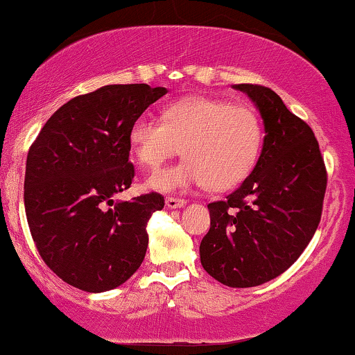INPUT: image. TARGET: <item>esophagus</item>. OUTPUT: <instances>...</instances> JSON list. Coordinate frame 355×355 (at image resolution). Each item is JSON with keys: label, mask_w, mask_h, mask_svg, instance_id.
Masks as SVG:
<instances>
[{"label": "esophagus", "mask_w": 355, "mask_h": 355, "mask_svg": "<svg viewBox=\"0 0 355 355\" xmlns=\"http://www.w3.org/2000/svg\"><path fill=\"white\" fill-rule=\"evenodd\" d=\"M165 203H167V208H170V209H177V208H183V206L187 205V200H183V198H175V196H168V198L165 200Z\"/></svg>", "instance_id": "1"}]
</instances>
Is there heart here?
Segmentation results:
<instances>
[{
    "label": "heart",
    "mask_w": 355,
    "mask_h": 355,
    "mask_svg": "<svg viewBox=\"0 0 355 355\" xmlns=\"http://www.w3.org/2000/svg\"><path fill=\"white\" fill-rule=\"evenodd\" d=\"M128 137L132 155L147 168L160 167L183 146L185 160L149 177L147 185L154 190L208 185L221 191L236 187L252 170L262 125L252 107L193 96L165 107L164 119L141 114L132 121Z\"/></svg>",
    "instance_id": "obj_1"
}]
</instances>
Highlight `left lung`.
Listing matches in <instances>:
<instances>
[{"label": "left lung", "instance_id": "8db88e82", "mask_svg": "<svg viewBox=\"0 0 355 355\" xmlns=\"http://www.w3.org/2000/svg\"><path fill=\"white\" fill-rule=\"evenodd\" d=\"M263 121V146L252 173L224 201L208 205L211 226L201 266L232 288L270 282L293 266L315 236L327 173L311 128L270 88L241 83Z\"/></svg>", "mask_w": 355, "mask_h": 355}]
</instances>
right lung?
Returning a JSON list of instances; mask_svg holds the SVG:
<instances>
[{"instance_id": "add662e5", "label": "right lung", "mask_w": 355, "mask_h": 355, "mask_svg": "<svg viewBox=\"0 0 355 355\" xmlns=\"http://www.w3.org/2000/svg\"><path fill=\"white\" fill-rule=\"evenodd\" d=\"M167 88L106 85L53 113L26 160L24 206L31 236L47 267L89 293L123 285L141 267L147 221L160 193L114 201L134 178L129 128Z\"/></svg>"}]
</instances>
